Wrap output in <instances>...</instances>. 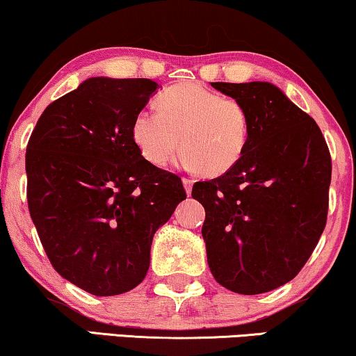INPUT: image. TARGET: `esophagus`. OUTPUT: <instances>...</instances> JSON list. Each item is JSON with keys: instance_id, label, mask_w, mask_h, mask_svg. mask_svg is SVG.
I'll return each instance as SVG.
<instances>
[{"instance_id": "1", "label": "esophagus", "mask_w": 356, "mask_h": 356, "mask_svg": "<svg viewBox=\"0 0 356 356\" xmlns=\"http://www.w3.org/2000/svg\"><path fill=\"white\" fill-rule=\"evenodd\" d=\"M183 186H184V191H186V195H188V196L191 195L193 179H191V178H183Z\"/></svg>"}]
</instances>
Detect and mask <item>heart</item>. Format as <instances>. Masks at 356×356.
<instances>
[{
    "instance_id": "b5f03b06",
    "label": "heart",
    "mask_w": 356,
    "mask_h": 356,
    "mask_svg": "<svg viewBox=\"0 0 356 356\" xmlns=\"http://www.w3.org/2000/svg\"><path fill=\"white\" fill-rule=\"evenodd\" d=\"M156 108L138 111L131 126L137 150L155 167H165L181 147L184 167L222 177L250 145V111L237 98L197 83H178L156 96Z\"/></svg>"
}]
</instances>
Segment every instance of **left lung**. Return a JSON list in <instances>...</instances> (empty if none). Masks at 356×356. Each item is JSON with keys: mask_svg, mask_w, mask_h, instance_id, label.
<instances>
[{"mask_svg": "<svg viewBox=\"0 0 356 356\" xmlns=\"http://www.w3.org/2000/svg\"><path fill=\"white\" fill-rule=\"evenodd\" d=\"M252 116L250 145L232 172L196 181L214 280L261 294L296 276L325 229L332 160L316 121L266 81L211 83Z\"/></svg>", "mask_w": 356, "mask_h": 356, "instance_id": "left-lung-1", "label": "left lung"}]
</instances>
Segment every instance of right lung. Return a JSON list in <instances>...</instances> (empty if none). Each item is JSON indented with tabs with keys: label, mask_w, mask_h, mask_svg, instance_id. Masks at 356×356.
Here are the masks:
<instances>
[{
	"label": "right lung",
	"mask_w": 356,
	"mask_h": 356,
	"mask_svg": "<svg viewBox=\"0 0 356 356\" xmlns=\"http://www.w3.org/2000/svg\"><path fill=\"white\" fill-rule=\"evenodd\" d=\"M156 90L147 78H88L45 108L27 144V206L44 250L95 296L142 283L154 234L186 200L181 178L149 163L131 136Z\"/></svg>",
	"instance_id": "right-lung-1"
}]
</instances>
